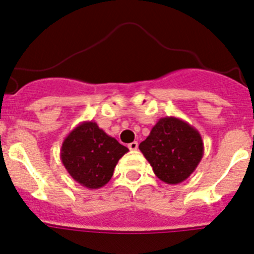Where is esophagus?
Wrapping results in <instances>:
<instances>
[{"instance_id": "esophagus-1", "label": "esophagus", "mask_w": 254, "mask_h": 254, "mask_svg": "<svg viewBox=\"0 0 254 254\" xmlns=\"http://www.w3.org/2000/svg\"><path fill=\"white\" fill-rule=\"evenodd\" d=\"M127 147H129L130 150H136L138 149V143H136V141H132V143H130Z\"/></svg>"}]
</instances>
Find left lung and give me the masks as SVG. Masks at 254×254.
Listing matches in <instances>:
<instances>
[{
  "label": "left lung",
  "mask_w": 254,
  "mask_h": 254,
  "mask_svg": "<svg viewBox=\"0 0 254 254\" xmlns=\"http://www.w3.org/2000/svg\"><path fill=\"white\" fill-rule=\"evenodd\" d=\"M155 176L168 185L184 182L196 170L204 155L200 132L182 119L161 118L149 135L139 144Z\"/></svg>",
  "instance_id": "obj_1"
}]
</instances>
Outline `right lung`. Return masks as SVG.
<instances>
[{
  "instance_id": "obj_1",
  "label": "right lung",
  "mask_w": 254,
  "mask_h": 254,
  "mask_svg": "<svg viewBox=\"0 0 254 254\" xmlns=\"http://www.w3.org/2000/svg\"><path fill=\"white\" fill-rule=\"evenodd\" d=\"M127 152V147L107 135L95 122H83L65 136L61 159L74 181L96 190L110 181L119 159Z\"/></svg>"
}]
</instances>
